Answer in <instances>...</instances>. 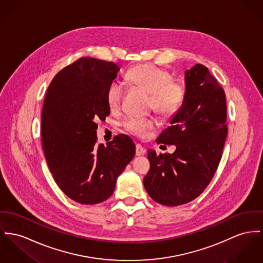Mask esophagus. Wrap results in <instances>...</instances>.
<instances>
[{
  "label": "esophagus",
  "instance_id": "obj_1",
  "mask_svg": "<svg viewBox=\"0 0 263 263\" xmlns=\"http://www.w3.org/2000/svg\"><path fill=\"white\" fill-rule=\"evenodd\" d=\"M145 154V149L140 145V144H136V155L137 156H143Z\"/></svg>",
  "mask_w": 263,
  "mask_h": 263
}]
</instances>
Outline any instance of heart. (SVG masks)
Wrapping results in <instances>:
<instances>
[{
	"instance_id": "obj_1",
	"label": "heart",
	"mask_w": 263,
	"mask_h": 263,
	"mask_svg": "<svg viewBox=\"0 0 263 263\" xmlns=\"http://www.w3.org/2000/svg\"><path fill=\"white\" fill-rule=\"evenodd\" d=\"M126 80L130 85L142 88L151 93V105L163 116H172L182 105L185 97L184 85L173 80L171 72L156 65H140L127 71ZM123 87L120 82H111L105 93L106 103L110 109L119 107L123 99ZM123 127L128 133L143 137L153 128L155 123L151 119L127 116L123 121Z\"/></svg>"
}]
</instances>
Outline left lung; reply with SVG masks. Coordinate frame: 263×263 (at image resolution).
Returning <instances> with one entry per match:
<instances>
[{
  "label": "left lung",
  "mask_w": 263,
  "mask_h": 263,
  "mask_svg": "<svg viewBox=\"0 0 263 263\" xmlns=\"http://www.w3.org/2000/svg\"><path fill=\"white\" fill-rule=\"evenodd\" d=\"M185 97L157 139L175 144L174 154L147 151L151 170L143 178L146 193L166 206L185 204L209 185L228 136L226 93L210 70L197 64L185 70Z\"/></svg>",
  "instance_id": "left-lung-1"
}]
</instances>
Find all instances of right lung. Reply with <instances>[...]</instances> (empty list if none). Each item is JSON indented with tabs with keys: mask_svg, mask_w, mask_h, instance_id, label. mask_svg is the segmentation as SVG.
Returning <instances> with one entry per match:
<instances>
[{
	"mask_svg": "<svg viewBox=\"0 0 263 263\" xmlns=\"http://www.w3.org/2000/svg\"><path fill=\"white\" fill-rule=\"evenodd\" d=\"M120 68L111 62L81 58L59 71L50 84L42 110L41 135L45 158L59 187L82 204L106 200L136 155L125 135L98 144V120L110 108L106 89Z\"/></svg>",
	"mask_w": 263,
	"mask_h": 263,
	"instance_id": "add662e5",
	"label": "right lung"
}]
</instances>
